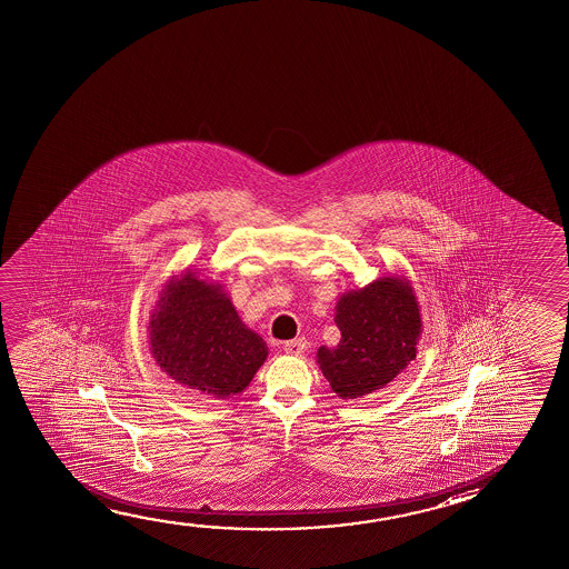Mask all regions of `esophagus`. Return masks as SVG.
Returning <instances> with one entry per match:
<instances>
[{"label":"esophagus","instance_id":"1","mask_svg":"<svg viewBox=\"0 0 569 569\" xmlns=\"http://www.w3.org/2000/svg\"><path fill=\"white\" fill-rule=\"evenodd\" d=\"M306 338H296V340H289L283 345V352L289 356H301L306 352Z\"/></svg>","mask_w":569,"mask_h":569}]
</instances>
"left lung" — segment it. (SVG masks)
Masks as SVG:
<instances>
[{
    "mask_svg": "<svg viewBox=\"0 0 569 569\" xmlns=\"http://www.w3.org/2000/svg\"><path fill=\"white\" fill-rule=\"evenodd\" d=\"M340 342L317 350V363L340 399H362L407 370L417 358L422 317L411 281L383 276L338 297Z\"/></svg>",
    "mask_w": 569,
    "mask_h": 569,
    "instance_id": "obj_1",
    "label": "left lung"
}]
</instances>
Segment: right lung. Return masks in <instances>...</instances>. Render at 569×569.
<instances>
[{"mask_svg":"<svg viewBox=\"0 0 569 569\" xmlns=\"http://www.w3.org/2000/svg\"><path fill=\"white\" fill-rule=\"evenodd\" d=\"M149 347L166 376L214 399L244 391L268 358L266 342L242 322L224 286L190 268L160 289Z\"/></svg>","mask_w":569,"mask_h":569,"instance_id":"1","label":"right lung"}]
</instances>
